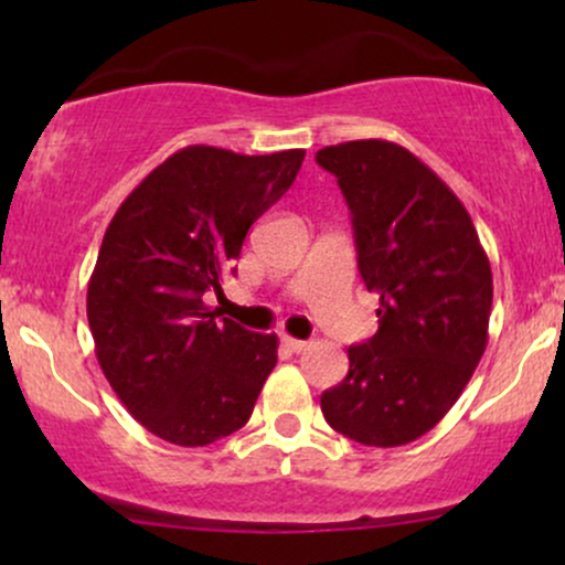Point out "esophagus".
Instances as JSON below:
<instances>
[{
  "label": "esophagus",
  "instance_id": "obj_1",
  "mask_svg": "<svg viewBox=\"0 0 565 565\" xmlns=\"http://www.w3.org/2000/svg\"><path fill=\"white\" fill-rule=\"evenodd\" d=\"M284 345H287L291 353H302V350H308L310 348V342H305V340H295V337H284Z\"/></svg>",
  "mask_w": 565,
  "mask_h": 565
}]
</instances>
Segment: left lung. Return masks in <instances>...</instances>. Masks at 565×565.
<instances>
[{
  "label": "left lung",
  "mask_w": 565,
  "mask_h": 565,
  "mask_svg": "<svg viewBox=\"0 0 565 565\" xmlns=\"http://www.w3.org/2000/svg\"><path fill=\"white\" fill-rule=\"evenodd\" d=\"M353 217L359 270L380 329L348 348V377L321 395L327 423L364 446H404L457 404L486 342L494 281L465 204L391 140L327 146Z\"/></svg>",
  "instance_id": "1"
}]
</instances>
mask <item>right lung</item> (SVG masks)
<instances>
[{
	"label": "right lung",
	"instance_id": "right-lung-1",
	"mask_svg": "<svg viewBox=\"0 0 565 565\" xmlns=\"http://www.w3.org/2000/svg\"><path fill=\"white\" fill-rule=\"evenodd\" d=\"M302 159V148H180L108 223L87 284L89 332L114 393L153 436L206 446L252 417L278 337L220 321L204 295H223L246 231L289 191Z\"/></svg>",
	"mask_w": 565,
	"mask_h": 565
}]
</instances>
